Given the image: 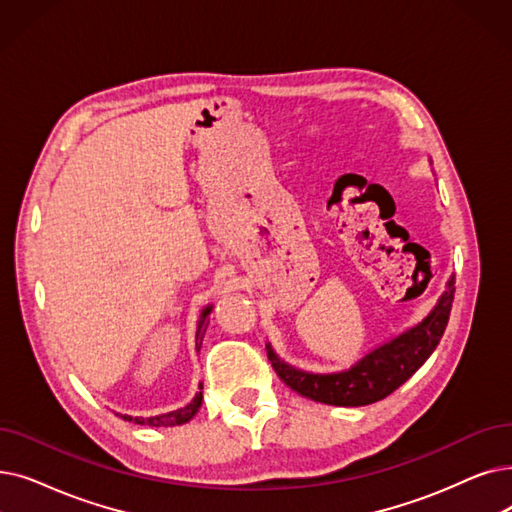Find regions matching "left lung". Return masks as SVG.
<instances>
[{"mask_svg":"<svg viewBox=\"0 0 512 512\" xmlns=\"http://www.w3.org/2000/svg\"><path fill=\"white\" fill-rule=\"evenodd\" d=\"M454 301V276L446 282L443 291L429 314L418 324L399 332L383 345L370 349L364 358L339 372H307L284 362L274 347L268 343V358L280 376L293 391L314 402L358 408L379 402L402 387L410 376L429 360V355L439 345L443 330L448 326Z\"/></svg>","mask_w":512,"mask_h":512,"instance_id":"8db88e82","label":"left lung"}]
</instances>
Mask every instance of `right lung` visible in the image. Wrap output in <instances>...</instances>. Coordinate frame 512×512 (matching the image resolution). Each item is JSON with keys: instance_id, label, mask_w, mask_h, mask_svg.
<instances>
[{"instance_id": "1", "label": "right lung", "mask_w": 512, "mask_h": 512, "mask_svg": "<svg viewBox=\"0 0 512 512\" xmlns=\"http://www.w3.org/2000/svg\"><path fill=\"white\" fill-rule=\"evenodd\" d=\"M213 305H207L203 307L201 311V318H198V324H196V351H201V345H203V335L207 330V316L211 314ZM203 406V383H198V391L196 395L192 397V402L186 404L184 408H177V410H171L167 414H157V416H129V414H119L123 420H129V422H136V425H148V427H177V425H184V422L192 420V416L201 410Z\"/></svg>"}]
</instances>
